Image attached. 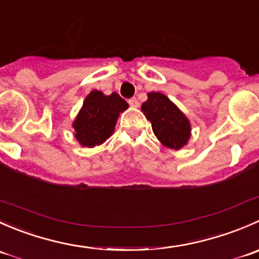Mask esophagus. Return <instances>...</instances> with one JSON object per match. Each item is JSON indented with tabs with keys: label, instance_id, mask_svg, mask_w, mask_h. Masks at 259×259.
<instances>
[{
	"label": "esophagus",
	"instance_id": "34e87169",
	"mask_svg": "<svg viewBox=\"0 0 259 259\" xmlns=\"http://www.w3.org/2000/svg\"><path fill=\"white\" fill-rule=\"evenodd\" d=\"M129 105L132 106V108H139V101H138V99L133 98L129 100Z\"/></svg>",
	"mask_w": 259,
	"mask_h": 259
}]
</instances>
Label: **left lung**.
<instances>
[{
	"label": "left lung",
	"mask_w": 259,
	"mask_h": 259,
	"mask_svg": "<svg viewBox=\"0 0 259 259\" xmlns=\"http://www.w3.org/2000/svg\"><path fill=\"white\" fill-rule=\"evenodd\" d=\"M142 111L151 122L156 139L164 146L179 150L187 145L192 135V125L185 114L161 93H149Z\"/></svg>",
	"instance_id": "left-lung-1"
}]
</instances>
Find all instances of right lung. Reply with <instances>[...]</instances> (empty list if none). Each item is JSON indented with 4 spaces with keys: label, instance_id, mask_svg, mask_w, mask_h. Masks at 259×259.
Instances as JSON below:
<instances>
[{
    "label": "right lung",
    "instance_id": "1",
    "mask_svg": "<svg viewBox=\"0 0 259 259\" xmlns=\"http://www.w3.org/2000/svg\"><path fill=\"white\" fill-rule=\"evenodd\" d=\"M129 108V104L113 93L93 90L83 100L82 106L72 122L74 137L81 146L101 145L113 135L117 117Z\"/></svg>",
    "mask_w": 259,
    "mask_h": 259
}]
</instances>
